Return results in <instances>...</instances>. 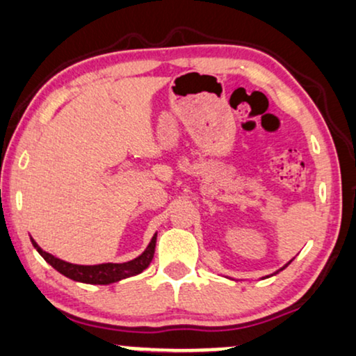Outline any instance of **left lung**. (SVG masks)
I'll return each mask as SVG.
<instances>
[{
  "mask_svg": "<svg viewBox=\"0 0 356 356\" xmlns=\"http://www.w3.org/2000/svg\"><path fill=\"white\" fill-rule=\"evenodd\" d=\"M289 263H291V261H288V263H286V265H284V266H283V268H280V270H276V271H275V273H273V275H278V273H280V271H283V270H284V268H286V266H288V265H289ZM273 275H270V276H273ZM270 276H266V278H270Z\"/></svg>",
  "mask_w": 356,
  "mask_h": 356,
  "instance_id": "left-lung-1",
  "label": "left lung"
}]
</instances>
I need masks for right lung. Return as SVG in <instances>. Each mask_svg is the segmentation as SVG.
<instances>
[{"mask_svg":"<svg viewBox=\"0 0 356 356\" xmlns=\"http://www.w3.org/2000/svg\"><path fill=\"white\" fill-rule=\"evenodd\" d=\"M31 242L35 250L40 253V257H42L50 266H54L58 273L67 276V278L86 284H111L124 278H129V276H136L138 273H142V271L150 265L155 253L156 234H154V237H152L150 243L147 245L145 250L137 258H134V260L124 263H101V265H75V263H68L65 260H60V258L54 257L52 253L44 252L42 248L37 245V242L32 237Z\"/></svg>","mask_w":356,"mask_h":356,"instance_id":"right-lung-1","label":"right lung"}]
</instances>
